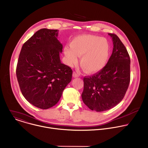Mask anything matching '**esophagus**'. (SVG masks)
<instances>
[{
    "label": "esophagus",
    "instance_id": "34e87169",
    "mask_svg": "<svg viewBox=\"0 0 148 148\" xmlns=\"http://www.w3.org/2000/svg\"><path fill=\"white\" fill-rule=\"evenodd\" d=\"M73 77H79V75L77 73H76L75 72H73Z\"/></svg>",
    "mask_w": 148,
    "mask_h": 148
}]
</instances>
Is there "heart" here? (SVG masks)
Wrapping results in <instances>:
<instances>
[{"label":"heart","instance_id":"obj_1","mask_svg":"<svg viewBox=\"0 0 148 148\" xmlns=\"http://www.w3.org/2000/svg\"><path fill=\"white\" fill-rule=\"evenodd\" d=\"M66 63L75 65L77 56H80V64L87 73H96L106 65L110 55V45L106 38L93 35H82L73 39L71 47L64 48Z\"/></svg>","mask_w":148,"mask_h":148}]
</instances>
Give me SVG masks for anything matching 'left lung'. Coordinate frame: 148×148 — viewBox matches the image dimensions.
Listing matches in <instances>:
<instances>
[{"mask_svg": "<svg viewBox=\"0 0 148 148\" xmlns=\"http://www.w3.org/2000/svg\"><path fill=\"white\" fill-rule=\"evenodd\" d=\"M112 38L113 49L104 68L96 74L83 79L82 94L83 103L92 110L101 112L110 110L124 98L130 82V58L117 36Z\"/></svg>", "mask_w": 148, "mask_h": 148, "instance_id": "1", "label": "left lung"}]
</instances>
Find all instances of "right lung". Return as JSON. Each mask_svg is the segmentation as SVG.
Returning <instances> with one entry per match:
<instances>
[{
	"mask_svg": "<svg viewBox=\"0 0 148 148\" xmlns=\"http://www.w3.org/2000/svg\"><path fill=\"white\" fill-rule=\"evenodd\" d=\"M58 29L42 28L23 45L16 68L22 95L33 106L48 109L60 100L72 71L61 63Z\"/></svg>",
	"mask_w": 148,
	"mask_h": 148,
	"instance_id": "add662e5",
	"label": "right lung"
}]
</instances>
